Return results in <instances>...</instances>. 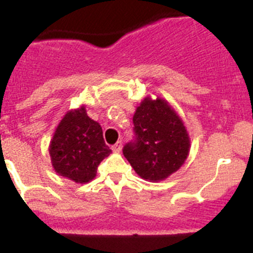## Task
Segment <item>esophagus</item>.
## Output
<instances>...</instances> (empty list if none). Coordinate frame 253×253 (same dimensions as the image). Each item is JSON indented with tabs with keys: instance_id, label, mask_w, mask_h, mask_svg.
I'll return each instance as SVG.
<instances>
[{
	"instance_id": "34e87169",
	"label": "esophagus",
	"mask_w": 253,
	"mask_h": 253,
	"mask_svg": "<svg viewBox=\"0 0 253 253\" xmlns=\"http://www.w3.org/2000/svg\"><path fill=\"white\" fill-rule=\"evenodd\" d=\"M111 149L114 150L115 153H120V152H121V149H122V143H121V141L115 143V144L111 147Z\"/></svg>"
}]
</instances>
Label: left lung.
Here are the masks:
<instances>
[{
  "instance_id": "obj_1",
  "label": "left lung",
  "mask_w": 253,
  "mask_h": 253,
  "mask_svg": "<svg viewBox=\"0 0 253 253\" xmlns=\"http://www.w3.org/2000/svg\"><path fill=\"white\" fill-rule=\"evenodd\" d=\"M133 125L134 139L122 152L142 178L158 182L182 167L190 153V137L167 100L144 98L134 112Z\"/></svg>"
}]
</instances>
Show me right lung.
<instances>
[{"instance_id":"add662e5","label":"right lung","mask_w":253,"mask_h":253,"mask_svg":"<svg viewBox=\"0 0 253 253\" xmlns=\"http://www.w3.org/2000/svg\"><path fill=\"white\" fill-rule=\"evenodd\" d=\"M51 163L58 175L77 183L96 176L99 164L111 149L105 144L103 128L81 106L68 111L58 124L48 148Z\"/></svg>"}]
</instances>
